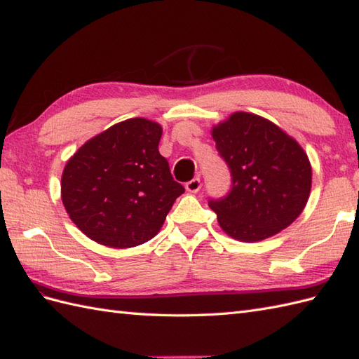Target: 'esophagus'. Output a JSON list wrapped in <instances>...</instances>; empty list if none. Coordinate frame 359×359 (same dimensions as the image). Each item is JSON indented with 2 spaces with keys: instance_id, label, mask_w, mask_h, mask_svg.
Segmentation results:
<instances>
[{
  "instance_id": "34e87169",
  "label": "esophagus",
  "mask_w": 359,
  "mask_h": 359,
  "mask_svg": "<svg viewBox=\"0 0 359 359\" xmlns=\"http://www.w3.org/2000/svg\"><path fill=\"white\" fill-rule=\"evenodd\" d=\"M201 187H202V182H201L199 177H196V179H193V180L187 182V185H185L188 193H197V191H199V189H201Z\"/></svg>"
}]
</instances>
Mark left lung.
I'll list each match as a JSON object with an SVG mask.
<instances>
[{"label":"left lung","mask_w":359,"mask_h":359,"mask_svg":"<svg viewBox=\"0 0 359 359\" xmlns=\"http://www.w3.org/2000/svg\"><path fill=\"white\" fill-rule=\"evenodd\" d=\"M211 135L231 171L230 193L208 202L220 228L233 239L257 242L292 225L311 189V165L301 144L273 121L242 111Z\"/></svg>","instance_id":"obj_1"}]
</instances>
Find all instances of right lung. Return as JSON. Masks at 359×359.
Returning a JSON list of instances; mask_svg holds the SVG:
<instances>
[{"instance_id":"obj_1","label":"right lung","mask_w":359,"mask_h":359,"mask_svg":"<svg viewBox=\"0 0 359 359\" xmlns=\"http://www.w3.org/2000/svg\"><path fill=\"white\" fill-rule=\"evenodd\" d=\"M162 126L128 118L89 139L67 160L62 201L72 222L102 245L131 248L160 231L185 188L160 156Z\"/></svg>"}]
</instances>
